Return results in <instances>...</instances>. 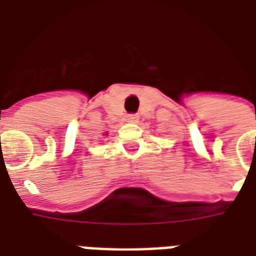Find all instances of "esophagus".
Returning a JSON list of instances; mask_svg holds the SVG:
<instances>
[{"label":"esophagus","instance_id":"esophagus-1","mask_svg":"<svg viewBox=\"0 0 256 256\" xmlns=\"http://www.w3.org/2000/svg\"><path fill=\"white\" fill-rule=\"evenodd\" d=\"M126 120L130 121V122H136L138 117H135V116H128V118H126Z\"/></svg>","mask_w":256,"mask_h":256}]
</instances>
